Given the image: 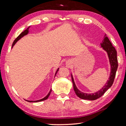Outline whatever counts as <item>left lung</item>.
<instances>
[{"instance_id":"obj_1","label":"left lung","mask_w":126,"mask_h":126,"mask_svg":"<svg viewBox=\"0 0 126 126\" xmlns=\"http://www.w3.org/2000/svg\"><path fill=\"white\" fill-rule=\"evenodd\" d=\"M101 47L105 50L108 55V57L110 59V64L111 66V72H110V80H108L103 88L101 90H99L97 92L92 94H87L83 93L80 91H79L78 88H77L75 83H74V79L73 77L72 76V80L73 82V88L74 92L81 99H88V100H95L101 97L102 95L104 94V93L109 89L112 85L113 83L115 76H116V71L118 68V61H117V51L116 49L112 46L111 42L108 39V38L107 37L106 34L104 36V39L102 41V43H101Z\"/></svg>"}]
</instances>
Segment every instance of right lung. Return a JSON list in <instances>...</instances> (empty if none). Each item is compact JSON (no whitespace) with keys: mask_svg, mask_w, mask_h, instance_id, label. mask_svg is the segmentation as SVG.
I'll list each match as a JSON object with an SVG mask.
<instances>
[{"mask_svg":"<svg viewBox=\"0 0 126 126\" xmlns=\"http://www.w3.org/2000/svg\"><path fill=\"white\" fill-rule=\"evenodd\" d=\"M30 28V27H29L28 28H27V29H25V31H24V32H23L20 34L18 36V37H17L16 39L14 40V41L13 42V44H12V47H13L14 46V45L15 44H16V43L18 41V40H19L22 37H23V36H24V35H27L28 33V30H29V28ZM58 69H57V71H56V73H55V74H57V72L58 71ZM51 91H52V89H50V91H49V93L48 94V95H47L46 97H45L44 98H43V99H40V100H38V101H27V100H26L27 101H28V102H40V101H44V100H46L48 98V97L49 96V95H50V92H51Z\"/></svg>","mask_w":126,"mask_h":126,"instance_id":"right-lung-1","label":"right lung"}]
</instances>
